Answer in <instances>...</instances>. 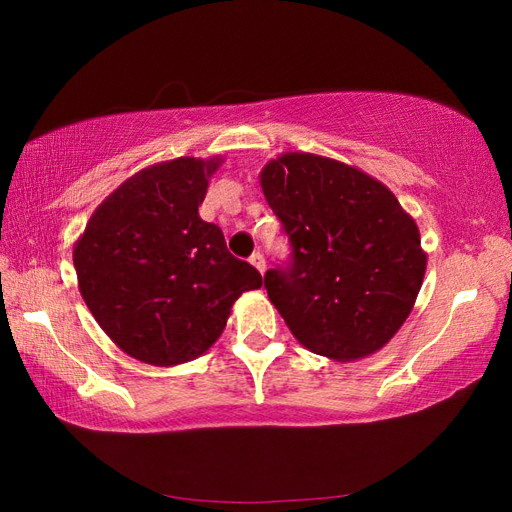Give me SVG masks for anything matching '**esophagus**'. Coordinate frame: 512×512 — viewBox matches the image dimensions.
I'll use <instances>...</instances> for the list:
<instances>
[{"label":"esophagus","instance_id":"obj_1","mask_svg":"<svg viewBox=\"0 0 512 512\" xmlns=\"http://www.w3.org/2000/svg\"><path fill=\"white\" fill-rule=\"evenodd\" d=\"M248 262L250 264H253L257 270H259V273H266V259H264V255L262 253H253V255H250L248 257Z\"/></svg>","mask_w":512,"mask_h":512}]
</instances>
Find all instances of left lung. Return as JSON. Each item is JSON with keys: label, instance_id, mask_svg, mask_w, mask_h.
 I'll return each instance as SVG.
<instances>
[{"label": "left lung", "instance_id": "obj_1", "mask_svg": "<svg viewBox=\"0 0 512 512\" xmlns=\"http://www.w3.org/2000/svg\"><path fill=\"white\" fill-rule=\"evenodd\" d=\"M286 262L264 288L310 352L354 361L380 350L413 308L427 255L416 222L385 184L343 162L286 154L262 171Z\"/></svg>", "mask_w": 512, "mask_h": 512}]
</instances>
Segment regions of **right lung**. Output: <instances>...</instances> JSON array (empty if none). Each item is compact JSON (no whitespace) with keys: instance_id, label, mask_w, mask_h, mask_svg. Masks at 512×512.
<instances>
[{"instance_id":"obj_1","label":"right lung","mask_w":512,"mask_h":512,"mask_svg":"<svg viewBox=\"0 0 512 512\" xmlns=\"http://www.w3.org/2000/svg\"><path fill=\"white\" fill-rule=\"evenodd\" d=\"M217 160L178 158L123 182L74 246L81 295L105 334L149 365L209 350L231 306L262 275L228 253L202 204Z\"/></svg>"}]
</instances>
